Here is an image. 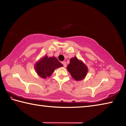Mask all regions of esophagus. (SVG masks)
Listing matches in <instances>:
<instances>
[{
  "label": "esophagus",
  "mask_w": 126,
  "mask_h": 126,
  "mask_svg": "<svg viewBox=\"0 0 126 126\" xmlns=\"http://www.w3.org/2000/svg\"><path fill=\"white\" fill-rule=\"evenodd\" d=\"M62 64H63V67H64L65 68L66 67H67V64H66V63L65 62H62Z\"/></svg>",
  "instance_id": "obj_1"
}]
</instances>
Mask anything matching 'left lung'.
<instances>
[{
  "instance_id": "obj_1",
  "label": "left lung",
  "mask_w": 126,
  "mask_h": 126,
  "mask_svg": "<svg viewBox=\"0 0 126 126\" xmlns=\"http://www.w3.org/2000/svg\"><path fill=\"white\" fill-rule=\"evenodd\" d=\"M67 69L74 79L80 80L85 78L88 72V68L82 61L74 57L70 59V63Z\"/></svg>"
}]
</instances>
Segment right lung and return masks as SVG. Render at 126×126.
Returning a JSON list of instances; mask_svg holds the SVG:
<instances>
[{"label": "right lung", "mask_w": 126, "mask_h": 126, "mask_svg": "<svg viewBox=\"0 0 126 126\" xmlns=\"http://www.w3.org/2000/svg\"><path fill=\"white\" fill-rule=\"evenodd\" d=\"M63 64L54 57H49L45 55L35 63V70L38 76L46 78L50 77L57 68L63 67Z\"/></svg>", "instance_id": "obj_1"}]
</instances>
